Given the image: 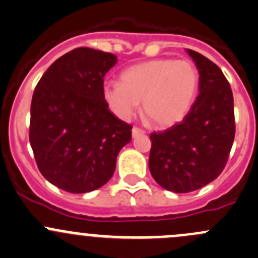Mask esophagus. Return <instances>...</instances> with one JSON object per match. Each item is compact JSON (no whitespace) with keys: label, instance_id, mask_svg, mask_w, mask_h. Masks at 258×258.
<instances>
[{"label":"esophagus","instance_id":"34e87169","mask_svg":"<svg viewBox=\"0 0 258 258\" xmlns=\"http://www.w3.org/2000/svg\"><path fill=\"white\" fill-rule=\"evenodd\" d=\"M132 134H133V137L137 138V137H139V135L145 134V130H143V129H140V128H137V126H134V128L132 129Z\"/></svg>","mask_w":258,"mask_h":258}]
</instances>
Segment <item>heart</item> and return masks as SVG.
I'll list each match as a JSON object with an SVG mask.
<instances>
[{"label":"heart","instance_id":"obj_1","mask_svg":"<svg viewBox=\"0 0 258 258\" xmlns=\"http://www.w3.org/2000/svg\"><path fill=\"white\" fill-rule=\"evenodd\" d=\"M200 76L190 60L159 58L129 67L120 83H107L103 97L115 115L129 120L143 100L145 118L159 128L180 123L195 103Z\"/></svg>","mask_w":258,"mask_h":258}]
</instances>
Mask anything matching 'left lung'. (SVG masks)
Instances as JSON below:
<instances>
[{
  "label": "left lung",
  "instance_id": "1",
  "mask_svg": "<svg viewBox=\"0 0 258 258\" xmlns=\"http://www.w3.org/2000/svg\"><path fill=\"white\" fill-rule=\"evenodd\" d=\"M186 52L200 74L198 98L181 123L150 134L151 175L161 187L176 194L214 181L226 165L235 139L233 95L226 77L205 55Z\"/></svg>",
  "mask_w": 258,
  "mask_h": 258
}]
</instances>
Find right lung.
Listing matches in <instances>:
<instances>
[{
	"mask_svg": "<svg viewBox=\"0 0 258 258\" xmlns=\"http://www.w3.org/2000/svg\"><path fill=\"white\" fill-rule=\"evenodd\" d=\"M111 53L87 47L58 58L44 72L31 103L30 143L41 174L72 194L97 190L115 171L132 140V125L116 118L103 97Z\"/></svg>",
	"mask_w": 258,
	"mask_h": 258,
	"instance_id": "1",
	"label": "right lung"
}]
</instances>
